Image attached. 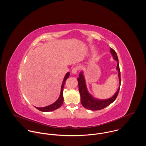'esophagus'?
Returning <instances> with one entry per match:
<instances>
[{
	"label": "esophagus",
	"mask_w": 146,
	"mask_h": 146,
	"mask_svg": "<svg viewBox=\"0 0 146 146\" xmlns=\"http://www.w3.org/2000/svg\"><path fill=\"white\" fill-rule=\"evenodd\" d=\"M78 69H79L78 67H76H76H74V68H73V69H72V73H73V74H76V73H77V72H78Z\"/></svg>",
	"instance_id": "obj_1"
}]
</instances>
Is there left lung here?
I'll return each mask as SVG.
<instances>
[{
    "mask_svg": "<svg viewBox=\"0 0 146 146\" xmlns=\"http://www.w3.org/2000/svg\"><path fill=\"white\" fill-rule=\"evenodd\" d=\"M110 52L113 55V59L116 60V62H117L116 69L118 70V76L119 78L120 86L117 92L115 93V94L110 98H109L107 100H104L96 99L92 97L87 91L84 78L83 76L82 72H81L79 75V77L77 79L78 82L79 91L81 95V104L82 106L87 109H89L94 111L103 109L106 107H107L108 106H109V105H110L112 102H113L118 95L119 90H120V83H121L120 71V68L119 65V60H118V58L115 51L113 49L111 48Z\"/></svg>",
    "mask_w": 146,
    "mask_h": 146,
    "instance_id": "obj_1",
    "label": "left lung"
}]
</instances>
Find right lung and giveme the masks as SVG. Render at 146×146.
Segmentation results:
<instances>
[{
	"mask_svg": "<svg viewBox=\"0 0 146 146\" xmlns=\"http://www.w3.org/2000/svg\"><path fill=\"white\" fill-rule=\"evenodd\" d=\"M70 75V73L68 72L66 74L65 77L64 78V80L63 82L62 85V88H61V92H60V96L59 97V98L52 104L46 106V107H44V108H36L37 109H38V110L41 111H43V112H49V111H51L53 110H55L58 108H59L63 104V88L64 86V84H65V81L66 80V79L69 77Z\"/></svg>",
	"mask_w": 146,
	"mask_h": 146,
	"instance_id": "obj_1",
	"label": "right lung"
}]
</instances>
